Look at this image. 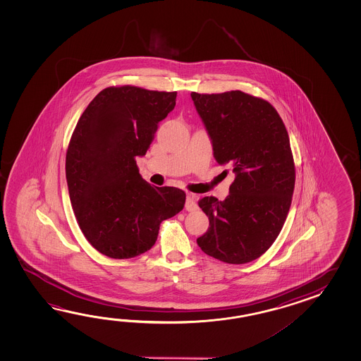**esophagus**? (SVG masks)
Instances as JSON below:
<instances>
[{"instance_id":"esophagus-1","label":"esophagus","mask_w":361,"mask_h":361,"mask_svg":"<svg viewBox=\"0 0 361 361\" xmlns=\"http://www.w3.org/2000/svg\"><path fill=\"white\" fill-rule=\"evenodd\" d=\"M196 207H197V205H196V196L193 193H188L187 195V200H185V209L188 212H193Z\"/></svg>"}]
</instances>
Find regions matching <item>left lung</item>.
Here are the masks:
<instances>
[{"mask_svg":"<svg viewBox=\"0 0 361 361\" xmlns=\"http://www.w3.org/2000/svg\"><path fill=\"white\" fill-rule=\"evenodd\" d=\"M191 97L215 160L235 173L223 201L199 200L209 228L197 244L215 259L244 264L269 250L289 213L295 183L289 135L267 100L240 90Z\"/></svg>","mask_w":361,"mask_h":361,"instance_id":"obj_1","label":"left lung"}]
</instances>
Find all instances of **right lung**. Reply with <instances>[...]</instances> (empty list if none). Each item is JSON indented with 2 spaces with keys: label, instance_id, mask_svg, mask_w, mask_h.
I'll return each mask as SVG.
<instances>
[{
  "label": "right lung",
  "instance_id": "obj_1",
  "mask_svg": "<svg viewBox=\"0 0 361 361\" xmlns=\"http://www.w3.org/2000/svg\"><path fill=\"white\" fill-rule=\"evenodd\" d=\"M176 98L177 92L131 85L106 87L71 137L66 177L73 213L86 240L109 258L146 253L162 221L183 209L182 190L147 183L135 161L146 154Z\"/></svg>",
  "mask_w": 361,
  "mask_h": 361
}]
</instances>
